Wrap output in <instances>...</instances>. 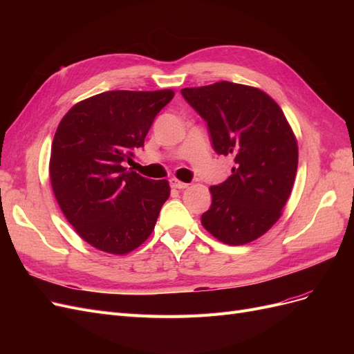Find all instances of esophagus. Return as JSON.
Listing matches in <instances>:
<instances>
[{
	"mask_svg": "<svg viewBox=\"0 0 354 354\" xmlns=\"http://www.w3.org/2000/svg\"><path fill=\"white\" fill-rule=\"evenodd\" d=\"M169 185H171V187H173V189H178V190H183V189L189 187L187 183H185V181H180L177 178H171L169 180Z\"/></svg>",
	"mask_w": 354,
	"mask_h": 354,
	"instance_id": "1",
	"label": "esophagus"
}]
</instances>
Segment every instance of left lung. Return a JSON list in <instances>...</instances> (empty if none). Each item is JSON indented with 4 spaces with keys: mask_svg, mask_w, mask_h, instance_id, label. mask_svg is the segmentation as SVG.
Here are the masks:
<instances>
[{
    "mask_svg": "<svg viewBox=\"0 0 354 354\" xmlns=\"http://www.w3.org/2000/svg\"><path fill=\"white\" fill-rule=\"evenodd\" d=\"M186 102L205 120L212 147L233 159L232 176L211 186L202 226L227 245L259 239L282 216L298 165V145L282 109L250 85L220 81L183 88Z\"/></svg>",
    "mask_w": 354,
    "mask_h": 354,
    "instance_id": "left-lung-1",
    "label": "left lung"
}]
</instances>
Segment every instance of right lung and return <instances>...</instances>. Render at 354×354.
Listing matches in <instances>:
<instances>
[{
  "mask_svg": "<svg viewBox=\"0 0 354 354\" xmlns=\"http://www.w3.org/2000/svg\"><path fill=\"white\" fill-rule=\"evenodd\" d=\"M173 90L95 94L62 118L51 145L50 180L75 232L100 251L124 255L155 229L169 196L167 180L128 171L125 160L145 145L155 116Z\"/></svg>",
  "mask_w": 354,
  "mask_h": 354,
  "instance_id": "add662e5",
  "label": "right lung"
}]
</instances>
